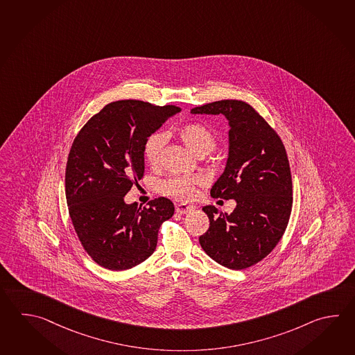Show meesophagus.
Returning <instances> with one entry per match:
<instances>
[{
  "instance_id": "1",
  "label": "esophagus",
  "mask_w": 355,
  "mask_h": 355,
  "mask_svg": "<svg viewBox=\"0 0 355 355\" xmlns=\"http://www.w3.org/2000/svg\"><path fill=\"white\" fill-rule=\"evenodd\" d=\"M195 209L196 206L189 205V203H177V205H175V211H177L178 214H182V215L189 214V212H192Z\"/></svg>"
}]
</instances>
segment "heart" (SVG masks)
I'll list each match as a JSON object with an SVG mask.
<instances>
[{
  "label": "heart",
  "mask_w": 355,
  "mask_h": 355,
  "mask_svg": "<svg viewBox=\"0 0 355 355\" xmlns=\"http://www.w3.org/2000/svg\"><path fill=\"white\" fill-rule=\"evenodd\" d=\"M178 137L189 150L196 155H206L216 148V138L210 129L201 123H189L177 130ZM166 137L163 131L150 134L144 143V157L148 163L157 164L166 145ZM202 183L198 175H172L160 182L159 191L163 195L181 201H189L195 196L197 186Z\"/></svg>",
  "instance_id": "heart-1"
}]
</instances>
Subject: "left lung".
I'll list each match as a JSON object with an SVG mask.
<instances>
[{"instance_id":"8db88e82","label":"left lung","mask_w":355,"mask_h":355,"mask_svg":"<svg viewBox=\"0 0 355 355\" xmlns=\"http://www.w3.org/2000/svg\"><path fill=\"white\" fill-rule=\"evenodd\" d=\"M191 114H221L227 119V162L210 193L236 202L230 215L211 205L203 207L210 227L200 236V244L224 267H252L275 249L290 220L292 178L284 145L246 102H211L191 110Z\"/></svg>"}]
</instances>
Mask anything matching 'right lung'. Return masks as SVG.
Wrapping results in <instances>:
<instances>
[{"instance_id":"1","label":"right lung","mask_w":355,"mask_h":355,"mask_svg":"<svg viewBox=\"0 0 355 355\" xmlns=\"http://www.w3.org/2000/svg\"><path fill=\"white\" fill-rule=\"evenodd\" d=\"M177 106L111 102L92 116L73 141L65 168L69 216L88 255L110 270H126L155 250L160 225L174 205L159 197L141 207L125 195L144 175V143Z\"/></svg>"}]
</instances>
